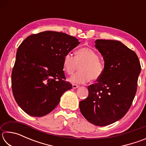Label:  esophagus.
<instances>
[{
	"instance_id": "obj_1",
	"label": "esophagus",
	"mask_w": 146,
	"mask_h": 146,
	"mask_svg": "<svg viewBox=\"0 0 146 146\" xmlns=\"http://www.w3.org/2000/svg\"><path fill=\"white\" fill-rule=\"evenodd\" d=\"M72 88L73 89H76V88H79V86L78 85H76V84H73L72 85Z\"/></svg>"
}]
</instances>
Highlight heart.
<instances>
[{
	"label": "heart",
	"instance_id": "obj_1",
	"mask_svg": "<svg viewBox=\"0 0 146 146\" xmlns=\"http://www.w3.org/2000/svg\"><path fill=\"white\" fill-rule=\"evenodd\" d=\"M81 66L80 71L69 78V81L75 84H85L90 81L99 79L104 70L103 63L98 59V54L89 48H81L76 52L75 56L71 53L64 56V70L71 75Z\"/></svg>",
	"mask_w": 146,
	"mask_h": 146
}]
</instances>
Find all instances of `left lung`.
Segmentation results:
<instances>
[{"label":"left lung","mask_w":146,"mask_h":146,"mask_svg":"<svg viewBox=\"0 0 146 146\" xmlns=\"http://www.w3.org/2000/svg\"><path fill=\"white\" fill-rule=\"evenodd\" d=\"M95 43L103 56L104 70L97 82L88 86V97L80 101L79 108L90 123L105 126L121 119L129 110L141 66L137 54L120 41L98 39Z\"/></svg>","instance_id":"8db88e82"}]
</instances>
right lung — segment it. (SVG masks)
<instances>
[{
  "instance_id": "1",
  "label": "right lung",
  "mask_w": 146,
  "mask_h": 146,
  "mask_svg": "<svg viewBox=\"0 0 146 146\" xmlns=\"http://www.w3.org/2000/svg\"><path fill=\"white\" fill-rule=\"evenodd\" d=\"M80 42L64 33L46 31L27 37L17 51L11 74L15 99L24 112L43 117L55 109L65 91L64 57Z\"/></svg>"
}]
</instances>
